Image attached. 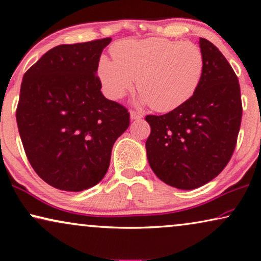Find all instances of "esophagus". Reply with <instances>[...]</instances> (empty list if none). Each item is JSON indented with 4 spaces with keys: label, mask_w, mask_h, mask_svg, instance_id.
<instances>
[{
    "label": "esophagus",
    "mask_w": 261,
    "mask_h": 261,
    "mask_svg": "<svg viewBox=\"0 0 261 261\" xmlns=\"http://www.w3.org/2000/svg\"><path fill=\"white\" fill-rule=\"evenodd\" d=\"M143 114L139 113V111H135V110H131L130 111V118L131 121H136V119H140L143 118Z\"/></svg>",
    "instance_id": "1"
}]
</instances>
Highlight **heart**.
<instances>
[{
  "label": "heart",
  "instance_id": "obj_1",
  "mask_svg": "<svg viewBox=\"0 0 261 261\" xmlns=\"http://www.w3.org/2000/svg\"><path fill=\"white\" fill-rule=\"evenodd\" d=\"M110 52L114 60L102 57L97 76L111 100L125 96L137 80L139 102L168 113L186 105L203 77V52L190 41L126 39L114 44Z\"/></svg>",
  "mask_w": 261,
  "mask_h": 261
}]
</instances>
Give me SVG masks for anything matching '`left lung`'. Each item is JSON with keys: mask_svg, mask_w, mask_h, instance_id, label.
Instances as JSON below:
<instances>
[{"mask_svg": "<svg viewBox=\"0 0 261 261\" xmlns=\"http://www.w3.org/2000/svg\"><path fill=\"white\" fill-rule=\"evenodd\" d=\"M204 73L195 95L168 114L145 117L148 164L161 181L195 189L215 179L230 161L242 122L241 87L213 43L200 38Z\"/></svg>", "mask_w": 261, "mask_h": 261, "instance_id": "left-lung-1", "label": "left lung"}]
</instances>
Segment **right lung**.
<instances>
[{
  "label": "right lung",
  "instance_id": "right-lung-1",
  "mask_svg": "<svg viewBox=\"0 0 261 261\" xmlns=\"http://www.w3.org/2000/svg\"><path fill=\"white\" fill-rule=\"evenodd\" d=\"M111 38L47 51L24 74L16 119L24 151L45 182L66 192L97 185L113 146L130 124L123 106L102 94L97 73Z\"/></svg>",
  "mask_w": 261,
  "mask_h": 261
}]
</instances>
